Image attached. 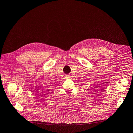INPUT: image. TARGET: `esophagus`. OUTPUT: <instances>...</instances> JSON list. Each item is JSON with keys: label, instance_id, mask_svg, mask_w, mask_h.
Segmentation results:
<instances>
[{"label": "esophagus", "instance_id": "34e87169", "mask_svg": "<svg viewBox=\"0 0 133 133\" xmlns=\"http://www.w3.org/2000/svg\"><path fill=\"white\" fill-rule=\"evenodd\" d=\"M70 78H71V76H70V75H66V76H65V78H66V79H70Z\"/></svg>", "mask_w": 133, "mask_h": 133}]
</instances>
